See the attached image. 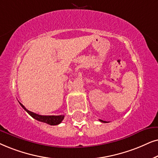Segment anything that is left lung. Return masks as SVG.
<instances>
[{
    "instance_id": "left-lung-1",
    "label": "left lung",
    "mask_w": 158,
    "mask_h": 158,
    "mask_svg": "<svg viewBox=\"0 0 158 158\" xmlns=\"http://www.w3.org/2000/svg\"><path fill=\"white\" fill-rule=\"evenodd\" d=\"M100 122H102V123H106V121H102V120H100Z\"/></svg>"
}]
</instances>
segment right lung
I'll return each instance as SVG.
<instances>
[{
    "label": "right lung",
    "mask_w": 158,
    "mask_h": 158,
    "mask_svg": "<svg viewBox=\"0 0 158 158\" xmlns=\"http://www.w3.org/2000/svg\"><path fill=\"white\" fill-rule=\"evenodd\" d=\"M19 104L21 105V106L25 110L27 111V113H29V115H31L33 118L36 119L37 121H41L43 122V123H48V124L51 125V126H55V125H58L59 124L62 122L64 118V115H38L37 113H35L33 112H31L27 110V109L25 108V107L23 106V105L19 102Z\"/></svg>",
    "instance_id": "obj_1"
}]
</instances>
